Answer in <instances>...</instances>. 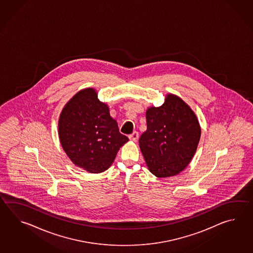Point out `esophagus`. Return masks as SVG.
<instances>
[{
  "instance_id": "34e87169",
  "label": "esophagus",
  "mask_w": 253,
  "mask_h": 253,
  "mask_svg": "<svg viewBox=\"0 0 253 253\" xmlns=\"http://www.w3.org/2000/svg\"><path fill=\"white\" fill-rule=\"evenodd\" d=\"M138 136H139L138 132L134 131L132 134H129V139L132 140V141H136V140L138 139Z\"/></svg>"
}]
</instances>
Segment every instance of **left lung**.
<instances>
[{"instance_id": "obj_1", "label": "left lung", "mask_w": 253, "mask_h": 253, "mask_svg": "<svg viewBox=\"0 0 253 253\" xmlns=\"http://www.w3.org/2000/svg\"><path fill=\"white\" fill-rule=\"evenodd\" d=\"M147 129L139 146L147 167L156 177L182 172L193 159L199 144L201 127L194 111L180 97L168 94L159 108L146 111Z\"/></svg>"}]
</instances>
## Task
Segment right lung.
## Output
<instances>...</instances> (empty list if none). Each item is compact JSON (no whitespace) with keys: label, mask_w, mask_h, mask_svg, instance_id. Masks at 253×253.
<instances>
[{"label":"right lung","mask_w":253,"mask_h":253,"mask_svg":"<svg viewBox=\"0 0 253 253\" xmlns=\"http://www.w3.org/2000/svg\"><path fill=\"white\" fill-rule=\"evenodd\" d=\"M59 137L73 164L92 173L108 169L128 141L94 88L78 92L66 104L59 116Z\"/></svg>","instance_id":"obj_1"}]
</instances>
